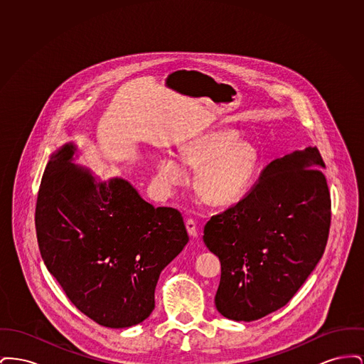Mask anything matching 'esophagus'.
Wrapping results in <instances>:
<instances>
[{"label":"esophagus","mask_w":364,"mask_h":364,"mask_svg":"<svg viewBox=\"0 0 364 364\" xmlns=\"http://www.w3.org/2000/svg\"><path fill=\"white\" fill-rule=\"evenodd\" d=\"M186 228H187V232L190 235L192 239H196L198 237V225L193 220H187L186 221Z\"/></svg>","instance_id":"34e87169"}]
</instances>
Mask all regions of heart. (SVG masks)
<instances>
[{
	"label": "heart",
	"mask_w": 364,
	"mask_h": 364,
	"mask_svg": "<svg viewBox=\"0 0 364 364\" xmlns=\"http://www.w3.org/2000/svg\"><path fill=\"white\" fill-rule=\"evenodd\" d=\"M180 158L166 154L156 162L158 188L171 195L186 184L190 169H199L195 190L214 206H229L242 200L250 190L260 165L257 146L239 139L232 128L202 132L187 140L180 149Z\"/></svg>",
	"instance_id": "1"
}]
</instances>
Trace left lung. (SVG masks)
<instances>
[{
    "label": "left lung",
    "mask_w": 364,
    "mask_h": 364,
    "mask_svg": "<svg viewBox=\"0 0 364 364\" xmlns=\"http://www.w3.org/2000/svg\"><path fill=\"white\" fill-rule=\"evenodd\" d=\"M322 169L316 147L277 158L244 199L205 226L203 242L221 260L215 307L228 319L277 311L316 267L331 206Z\"/></svg>",
    "instance_id": "obj_1"
}]
</instances>
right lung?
<instances>
[{"instance_id": "right-lung-1", "label": "right lung", "mask_w": 364, "mask_h": 364, "mask_svg": "<svg viewBox=\"0 0 364 364\" xmlns=\"http://www.w3.org/2000/svg\"><path fill=\"white\" fill-rule=\"evenodd\" d=\"M77 153L68 141L45 168L35 210L41 255L85 315L131 328L154 310L159 274L188 233L177 210L153 208L122 177L102 181L75 164Z\"/></svg>"}]
</instances>
